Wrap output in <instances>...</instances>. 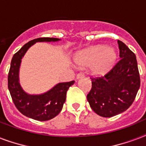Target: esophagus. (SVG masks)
Instances as JSON below:
<instances>
[{
    "mask_svg": "<svg viewBox=\"0 0 146 146\" xmlns=\"http://www.w3.org/2000/svg\"><path fill=\"white\" fill-rule=\"evenodd\" d=\"M76 78L77 79L83 78H84V73H78V74H77Z\"/></svg>",
    "mask_w": 146,
    "mask_h": 146,
    "instance_id": "obj_1",
    "label": "esophagus"
}]
</instances>
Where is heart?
Wrapping results in <instances>:
<instances>
[{"instance_id":"heart-1","label":"heart","mask_w":146,"mask_h":146,"mask_svg":"<svg viewBox=\"0 0 146 146\" xmlns=\"http://www.w3.org/2000/svg\"><path fill=\"white\" fill-rule=\"evenodd\" d=\"M74 60L81 67L91 65V72L100 76L108 73L116 65L117 53L113 48L98 45L77 52Z\"/></svg>"}]
</instances>
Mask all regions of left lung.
<instances>
[{
  "label": "left lung",
  "mask_w": 146,
  "mask_h": 146,
  "mask_svg": "<svg viewBox=\"0 0 146 146\" xmlns=\"http://www.w3.org/2000/svg\"><path fill=\"white\" fill-rule=\"evenodd\" d=\"M120 60L104 76L91 78L92 88L87 100L96 113L111 117L126 111L135 100L140 87L135 55L117 41Z\"/></svg>",
  "instance_id": "8db88e82"
}]
</instances>
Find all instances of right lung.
Returning <instances> with one entry per match:
<instances>
[{
  "label": "right lung",
  "instance_id": "1",
  "mask_svg": "<svg viewBox=\"0 0 146 146\" xmlns=\"http://www.w3.org/2000/svg\"><path fill=\"white\" fill-rule=\"evenodd\" d=\"M57 38L43 37L31 40L25 44L13 55L8 74V89L16 107L24 116L31 119L46 121L56 116L62 109L66 93L74 81L58 83L41 94H30L22 88L20 84L19 72L21 59L27 50L38 42H57Z\"/></svg>",
  "mask_w": 146,
  "mask_h": 146
}]
</instances>
